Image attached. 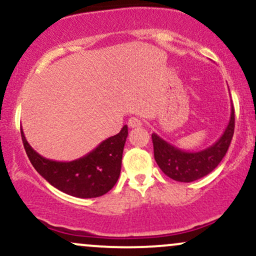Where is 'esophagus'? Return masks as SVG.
<instances>
[{"label": "esophagus", "mask_w": 256, "mask_h": 256, "mask_svg": "<svg viewBox=\"0 0 256 256\" xmlns=\"http://www.w3.org/2000/svg\"><path fill=\"white\" fill-rule=\"evenodd\" d=\"M128 124L131 128H140V126H142V122H140V120L138 118H134V116H132V118L128 119Z\"/></svg>", "instance_id": "obj_1"}]
</instances>
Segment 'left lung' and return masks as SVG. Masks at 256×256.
<instances>
[{"label":"left lung","instance_id":"8db88e82","mask_svg":"<svg viewBox=\"0 0 256 256\" xmlns=\"http://www.w3.org/2000/svg\"><path fill=\"white\" fill-rule=\"evenodd\" d=\"M234 131V110L231 106L230 122L222 136L214 143L200 152H185L158 137L152 134L154 146V158L158 167L167 177L173 180L190 183L210 173L219 165L230 146Z\"/></svg>","mask_w":256,"mask_h":256}]
</instances>
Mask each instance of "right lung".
<instances>
[{
  "mask_svg": "<svg viewBox=\"0 0 256 256\" xmlns=\"http://www.w3.org/2000/svg\"><path fill=\"white\" fill-rule=\"evenodd\" d=\"M20 132L26 154L34 170L49 184L67 195L80 198H98L110 192L118 180L128 137L126 125L118 134L104 140L89 154L70 162L43 158L28 144L22 128Z\"/></svg>",
  "mask_w": 256,
  "mask_h": 256,
  "instance_id": "add662e5",
  "label": "right lung"
}]
</instances>
